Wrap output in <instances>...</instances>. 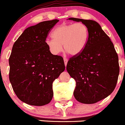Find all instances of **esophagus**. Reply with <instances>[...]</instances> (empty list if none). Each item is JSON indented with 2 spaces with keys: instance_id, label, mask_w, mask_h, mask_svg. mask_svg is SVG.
<instances>
[{
  "instance_id": "1",
  "label": "esophagus",
  "mask_w": 125,
  "mask_h": 125,
  "mask_svg": "<svg viewBox=\"0 0 125 125\" xmlns=\"http://www.w3.org/2000/svg\"><path fill=\"white\" fill-rule=\"evenodd\" d=\"M64 64H65V66H66L67 64V62H68L67 59L65 58H64Z\"/></svg>"
}]
</instances>
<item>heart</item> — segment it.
Listing matches in <instances>:
<instances>
[{"label":"heart","mask_w":125,"mask_h":125,"mask_svg":"<svg viewBox=\"0 0 125 125\" xmlns=\"http://www.w3.org/2000/svg\"><path fill=\"white\" fill-rule=\"evenodd\" d=\"M52 39L45 44L53 55H57L64 49L72 56H77L84 50L89 38L88 28L82 23L62 24L52 33Z\"/></svg>","instance_id":"obj_1"}]
</instances>
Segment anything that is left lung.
Instances as JSON below:
<instances>
[{
  "instance_id": "8db88e82",
  "label": "left lung",
  "mask_w": 125,
  "mask_h": 125,
  "mask_svg": "<svg viewBox=\"0 0 125 125\" xmlns=\"http://www.w3.org/2000/svg\"><path fill=\"white\" fill-rule=\"evenodd\" d=\"M68 20L81 22L89 30L85 49L67 64V71L76 82L73 95L81 103H95L108 97L115 87L120 70L118 55L98 22L74 18Z\"/></svg>"
}]
</instances>
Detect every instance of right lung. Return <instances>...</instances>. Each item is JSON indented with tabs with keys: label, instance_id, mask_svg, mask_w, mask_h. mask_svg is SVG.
I'll return each instance as SVG.
<instances>
[{
	"label": "right lung",
	"instance_id": "add662e5",
	"mask_svg": "<svg viewBox=\"0 0 125 125\" xmlns=\"http://www.w3.org/2000/svg\"><path fill=\"white\" fill-rule=\"evenodd\" d=\"M58 19L26 28L14 42L9 58L10 81L17 97L32 106H44L53 96V82L65 70L61 56L51 53L45 44Z\"/></svg>",
	"mask_w": 125,
	"mask_h": 125
}]
</instances>
